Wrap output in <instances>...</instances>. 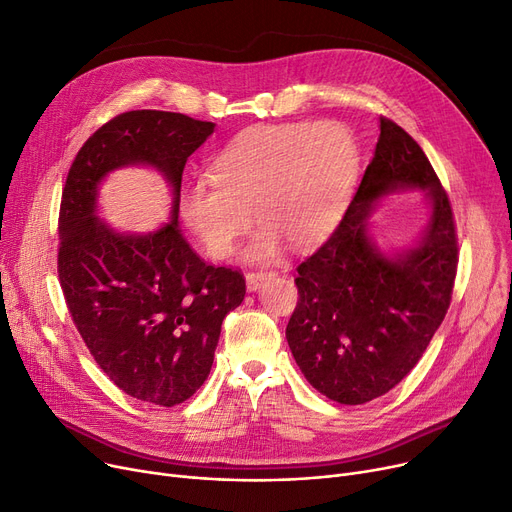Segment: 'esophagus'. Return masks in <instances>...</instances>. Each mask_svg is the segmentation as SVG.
<instances>
[{
	"label": "esophagus",
	"instance_id": "esophagus-1",
	"mask_svg": "<svg viewBox=\"0 0 512 512\" xmlns=\"http://www.w3.org/2000/svg\"><path fill=\"white\" fill-rule=\"evenodd\" d=\"M273 273H264V271H260V273H248L246 275V287H248V291H256V289H260V285L269 279Z\"/></svg>",
	"mask_w": 512,
	"mask_h": 512
}]
</instances>
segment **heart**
Returning a JSON list of instances; mask_svg holds the SVG:
<instances>
[{
  "label": "heart",
  "mask_w": 512,
  "mask_h": 512,
  "mask_svg": "<svg viewBox=\"0 0 512 512\" xmlns=\"http://www.w3.org/2000/svg\"><path fill=\"white\" fill-rule=\"evenodd\" d=\"M356 173L350 131L323 123L262 125L239 133L210 164L212 181L183 189L185 227L208 256L233 254L254 218L260 229L243 250L250 262L321 243L342 218Z\"/></svg>",
  "instance_id": "1"
}]
</instances>
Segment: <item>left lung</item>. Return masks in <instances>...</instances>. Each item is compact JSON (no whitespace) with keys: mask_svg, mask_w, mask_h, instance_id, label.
Wrapping results in <instances>:
<instances>
[{"mask_svg":"<svg viewBox=\"0 0 512 512\" xmlns=\"http://www.w3.org/2000/svg\"><path fill=\"white\" fill-rule=\"evenodd\" d=\"M354 200L333 235L298 266L285 337L308 383L339 404L396 387L450 306L458 264L452 208L419 143L387 118ZM423 190L428 221L410 247L383 251L368 216L389 195Z\"/></svg>","mask_w":512,"mask_h":512,"instance_id":"1","label":"left lung"}]
</instances>
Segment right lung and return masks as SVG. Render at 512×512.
<instances>
[{"instance_id": "1", "label": "right lung", "mask_w": 512, "mask_h": 512, "mask_svg": "<svg viewBox=\"0 0 512 512\" xmlns=\"http://www.w3.org/2000/svg\"><path fill=\"white\" fill-rule=\"evenodd\" d=\"M214 123L133 110L97 129L72 162L60 206L58 275L81 337L114 385L148 404L175 406L206 381L227 312L246 281L210 266L179 229L187 158ZM148 165L171 187L169 223L125 234L99 218V187L114 169Z\"/></svg>"}]
</instances>
